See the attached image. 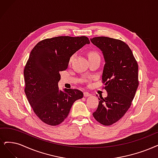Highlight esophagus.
<instances>
[{"label": "esophagus", "instance_id": "1", "mask_svg": "<svg viewBox=\"0 0 158 158\" xmlns=\"http://www.w3.org/2000/svg\"><path fill=\"white\" fill-rule=\"evenodd\" d=\"M83 94H84V96H85V97H89V96H90V94H89V93L88 92H85L83 93Z\"/></svg>", "mask_w": 158, "mask_h": 158}]
</instances>
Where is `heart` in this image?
<instances>
[{
  "label": "heart",
  "instance_id": "obj_1",
  "mask_svg": "<svg viewBox=\"0 0 158 158\" xmlns=\"http://www.w3.org/2000/svg\"><path fill=\"white\" fill-rule=\"evenodd\" d=\"M96 55H98L95 52H90L89 53V57H91V56H96ZM72 59H73V57H72L71 58H70L69 62H71L72 61Z\"/></svg>",
  "mask_w": 158,
  "mask_h": 158
}]
</instances>
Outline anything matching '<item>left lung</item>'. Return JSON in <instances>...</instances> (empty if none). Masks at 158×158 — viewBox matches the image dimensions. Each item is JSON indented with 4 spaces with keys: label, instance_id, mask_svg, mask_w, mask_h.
I'll return each mask as SVG.
<instances>
[{
    "label": "left lung",
    "instance_id": "obj_1",
    "mask_svg": "<svg viewBox=\"0 0 158 158\" xmlns=\"http://www.w3.org/2000/svg\"><path fill=\"white\" fill-rule=\"evenodd\" d=\"M105 59L102 81L107 96L99 98L93 116L110 126L118 121L130 107L139 86L138 64L131 49L120 40L101 36L90 39Z\"/></svg>",
    "mask_w": 158,
    "mask_h": 158
}]
</instances>
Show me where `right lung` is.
Returning <instances> with one entry per match:
<instances>
[{
	"label": "right lung",
	"mask_w": 158,
	"mask_h": 158,
	"mask_svg": "<svg viewBox=\"0 0 158 158\" xmlns=\"http://www.w3.org/2000/svg\"><path fill=\"white\" fill-rule=\"evenodd\" d=\"M89 44L86 36H58L40 41L31 51L24 69L25 92L34 112L44 123H62L73 103L83 97L77 89L60 90L58 83L70 57Z\"/></svg>",
	"instance_id": "add662e5"
}]
</instances>
